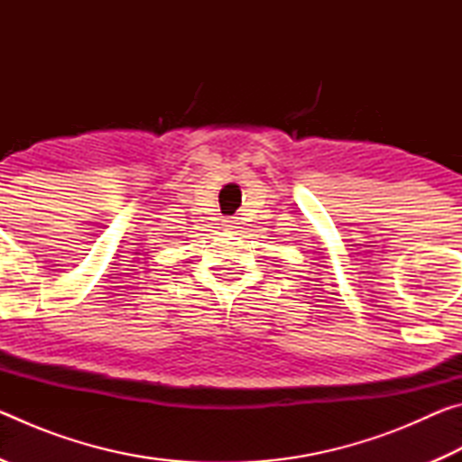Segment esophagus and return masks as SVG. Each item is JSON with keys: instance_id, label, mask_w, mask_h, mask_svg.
Segmentation results:
<instances>
[{"instance_id": "34e87169", "label": "esophagus", "mask_w": 462, "mask_h": 462, "mask_svg": "<svg viewBox=\"0 0 462 462\" xmlns=\"http://www.w3.org/2000/svg\"><path fill=\"white\" fill-rule=\"evenodd\" d=\"M236 224H238L236 217H226V220H224V228H226V230H234V228H236Z\"/></svg>"}]
</instances>
